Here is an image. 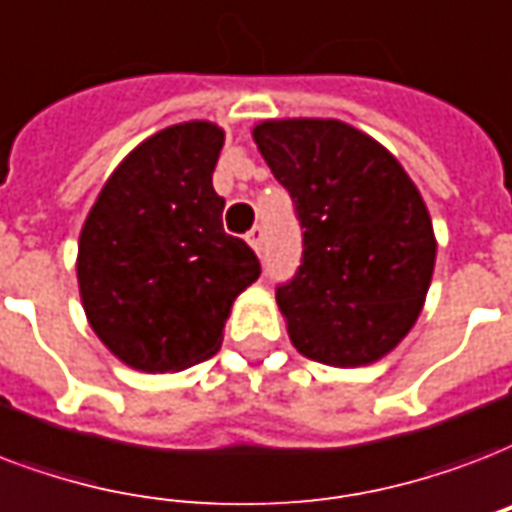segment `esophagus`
Listing matches in <instances>:
<instances>
[{
    "mask_svg": "<svg viewBox=\"0 0 512 512\" xmlns=\"http://www.w3.org/2000/svg\"><path fill=\"white\" fill-rule=\"evenodd\" d=\"M247 241H249V247L255 249L257 255H260V252H263V244H265V228H260V225H257V228L249 230Z\"/></svg>",
    "mask_w": 512,
    "mask_h": 512,
    "instance_id": "1",
    "label": "esophagus"
}]
</instances>
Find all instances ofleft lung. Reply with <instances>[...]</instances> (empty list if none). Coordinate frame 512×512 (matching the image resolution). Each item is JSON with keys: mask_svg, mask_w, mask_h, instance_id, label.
Wrapping results in <instances>:
<instances>
[{"mask_svg": "<svg viewBox=\"0 0 512 512\" xmlns=\"http://www.w3.org/2000/svg\"><path fill=\"white\" fill-rule=\"evenodd\" d=\"M252 136L303 230L298 271L276 287L290 341L333 368L381 360L419 319L435 271L421 193L392 152L341 120H265Z\"/></svg>", "mask_w": 512, "mask_h": 512, "instance_id": "8db88e82", "label": "left lung"}]
</instances>
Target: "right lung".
Returning a JSON list of instances; mask_svg holds the SVG:
<instances>
[{
	"instance_id": "right-lung-1",
	"label": "right lung",
	"mask_w": 512,
	"mask_h": 512,
	"mask_svg": "<svg viewBox=\"0 0 512 512\" xmlns=\"http://www.w3.org/2000/svg\"><path fill=\"white\" fill-rule=\"evenodd\" d=\"M225 134L206 120L144 139L107 179L80 233L77 282L93 333L144 373L212 357L233 300L260 276L222 228L212 174Z\"/></svg>"
}]
</instances>
